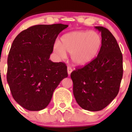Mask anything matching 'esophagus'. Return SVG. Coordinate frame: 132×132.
I'll list each match as a JSON object with an SVG mask.
<instances>
[{
	"mask_svg": "<svg viewBox=\"0 0 132 132\" xmlns=\"http://www.w3.org/2000/svg\"><path fill=\"white\" fill-rule=\"evenodd\" d=\"M67 70H68V75H71V73L72 72V68H71V67H68Z\"/></svg>",
	"mask_w": 132,
	"mask_h": 132,
	"instance_id": "34e87169",
	"label": "esophagus"
}]
</instances>
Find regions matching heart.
Returning <instances> with one entry per match:
<instances>
[{
	"label": "heart",
	"mask_w": 132,
	"mask_h": 132,
	"mask_svg": "<svg viewBox=\"0 0 132 132\" xmlns=\"http://www.w3.org/2000/svg\"><path fill=\"white\" fill-rule=\"evenodd\" d=\"M102 45L101 35L95 31H76L66 33L61 38V45L54 44V52L62 57L71 55L73 64L84 66L90 63L99 53Z\"/></svg>",
	"instance_id": "1"
}]
</instances>
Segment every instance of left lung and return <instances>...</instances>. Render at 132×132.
I'll return each mask as SVG.
<instances>
[{
  "instance_id": "8db88e82",
  "label": "left lung",
  "mask_w": 132,
  "mask_h": 132,
  "mask_svg": "<svg viewBox=\"0 0 132 132\" xmlns=\"http://www.w3.org/2000/svg\"><path fill=\"white\" fill-rule=\"evenodd\" d=\"M101 32L102 46L96 58L71 74L73 94L79 105L89 111H99L117 95L123 76V57L116 39L109 30Z\"/></svg>"
}]
</instances>
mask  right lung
Returning <instances> with one entry per match:
<instances>
[{
    "instance_id": "add662e5",
    "label": "right lung",
    "mask_w": 132,
    "mask_h": 132,
    "mask_svg": "<svg viewBox=\"0 0 132 132\" xmlns=\"http://www.w3.org/2000/svg\"><path fill=\"white\" fill-rule=\"evenodd\" d=\"M68 27L35 25L13 40L7 59V80L13 99L25 109H44L55 89L68 77L64 63L49 60L57 35Z\"/></svg>"
}]
</instances>
